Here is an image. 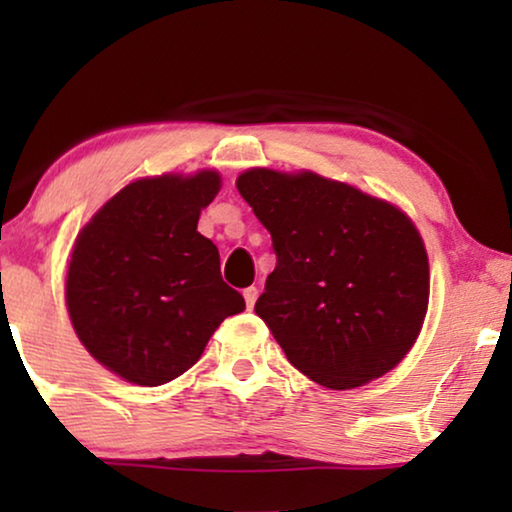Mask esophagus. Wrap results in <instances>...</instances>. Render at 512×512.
I'll use <instances>...</instances> for the list:
<instances>
[{
    "label": "esophagus",
    "instance_id": "1",
    "mask_svg": "<svg viewBox=\"0 0 512 512\" xmlns=\"http://www.w3.org/2000/svg\"><path fill=\"white\" fill-rule=\"evenodd\" d=\"M242 296H244V303H247V307L251 310V307L256 305V298H258V289L256 286H247V289L242 291Z\"/></svg>",
    "mask_w": 512,
    "mask_h": 512
}]
</instances>
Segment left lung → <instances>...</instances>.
Wrapping results in <instances>:
<instances>
[{
    "label": "left lung",
    "mask_w": 512,
    "mask_h": 512,
    "mask_svg": "<svg viewBox=\"0 0 512 512\" xmlns=\"http://www.w3.org/2000/svg\"><path fill=\"white\" fill-rule=\"evenodd\" d=\"M237 191L270 230L277 265L256 314L286 359L328 389L403 361L429 307V258L401 209L314 172H242Z\"/></svg>",
    "instance_id": "left-lung-1"
}]
</instances>
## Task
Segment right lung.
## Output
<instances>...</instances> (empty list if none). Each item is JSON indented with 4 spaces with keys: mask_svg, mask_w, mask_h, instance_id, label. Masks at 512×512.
<instances>
[{
    "mask_svg": "<svg viewBox=\"0 0 512 512\" xmlns=\"http://www.w3.org/2000/svg\"><path fill=\"white\" fill-rule=\"evenodd\" d=\"M214 170L163 174L118 191L76 237L65 298L83 347L123 380L158 387L186 373L244 298L221 279L219 249L198 233Z\"/></svg>",
    "mask_w": 512,
    "mask_h": 512,
    "instance_id": "obj_1",
    "label": "right lung"
}]
</instances>
